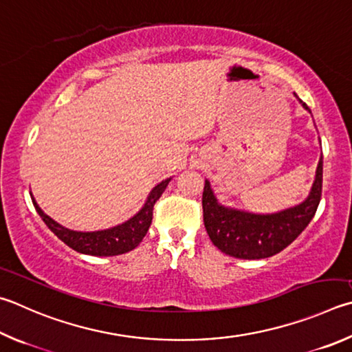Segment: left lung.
<instances>
[{
	"label": "left lung",
	"mask_w": 352,
	"mask_h": 352,
	"mask_svg": "<svg viewBox=\"0 0 352 352\" xmlns=\"http://www.w3.org/2000/svg\"><path fill=\"white\" fill-rule=\"evenodd\" d=\"M305 109L309 111L303 101ZM323 158L317 168L309 197L296 208L271 215H257L228 209L217 203L206 180L203 190V221L210 241L226 255L235 258L257 260L272 257L296 240L316 215L322 198Z\"/></svg>",
	"instance_id": "obj_1"
}]
</instances>
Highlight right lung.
<instances>
[{"label": "right lung", "instance_id": "right-lung-1", "mask_svg": "<svg viewBox=\"0 0 352 352\" xmlns=\"http://www.w3.org/2000/svg\"><path fill=\"white\" fill-rule=\"evenodd\" d=\"M169 182L170 178L157 184V186L152 189V192L148 198V201L144 203L143 209L140 210L137 215H133L131 220H127L123 225L104 229V231H70V229L58 225V223L54 221L49 215L44 214L34 200V197H32V203H34L36 212L40 214L43 221L46 223L50 231H52L61 241H65L69 248H72L74 251L87 255H98V257H111V255L129 252L142 243L152 223L154 204L157 203L158 198L162 197Z\"/></svg>", "mask_w": 352, "mask_h": 352}]
</instances>
